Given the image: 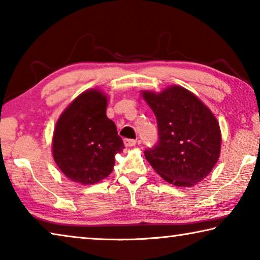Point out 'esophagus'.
<instances>
[{
	"label": "esophagus",
	"instance_id": "34e87169",
	"mask_svg": "<svg viewBox=\"0 0 260 260\" xmlns=\"http://www.w3.org/2000/svg\"><path fill=\"white\" fill-rule=\"evenodd\" d=\"M124 143L126 147H134L136 144V141L135 140H132V139H125L124 140Z\"/></svg>",
	"mask_w": 260,
	"mask_h": 260
}]
</instances>
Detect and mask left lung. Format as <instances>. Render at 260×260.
I'll return each mask as SVG.
<instances>
[{"label":"left lung","instance_id":"1","mask_svg":"<svg viewBox=\"0 0 260 260\" xmlns=\"http://www.w3.org/2000/svg\"><path fill=\"white\" fill-rule=\"evenodd\" d=\"M155 113L158 142L144 151L152 169L169 183L191 187L202 181L217 164L221 133L211 110L181 86L160 93L142 91Z\"/></svg>","mask_w":260,"mask_h":260}]
</instances>
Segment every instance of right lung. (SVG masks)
Listing matches in <instances>:
<instances>
[{
    "instance_id": "1",
    "label": "right lung",
    "mask_w": 260,
    "mask_h": 260,
    "mask_svg": "<svg viewBox=\"0 0 260 260\" xmlns=\"http://www.w3.org/2000/svg\"><path fill=\"white\" fill-rule=\"evenodd\" d=\"M107 95L83 91L60 114L52 136V156L74 182L93 184L112 172L114 156L125 148L114 122L107 117Z\"/></svg>"
}]
</instances>
